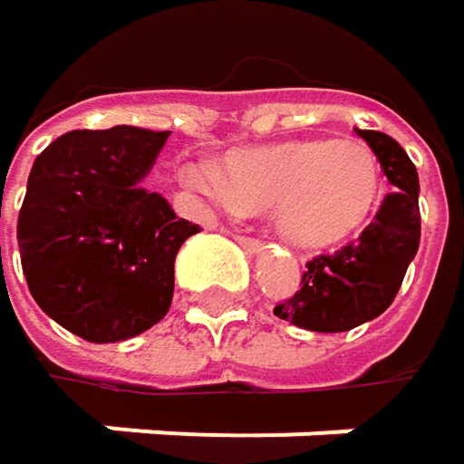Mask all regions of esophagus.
Returning <instances> with one entry per match:
<instances>
[{
  "instance_id": "esophagus-1",
  "label": "esophagus",
  "mask_w": 464,
  "mask_h": 464,
  "mask_svg": "<svg viewBox=\"0 0 464 464\" xmlns=\"http://www.w3.org/2000/svg\"><path fill=\"white\" fill-rule=\"evenodd\" d=\"M236 241H238L246 252H260V249H263V241H260V238H252V236H241V233H236Z\"/></svg>"
}]
</instances>
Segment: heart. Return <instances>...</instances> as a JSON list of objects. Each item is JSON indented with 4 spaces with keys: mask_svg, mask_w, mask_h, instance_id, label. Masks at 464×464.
<instances>
[{
    "mask_svg": "<svg viewBox=\"0 0 464 464\" xmlns=\"http://www.w3.org/2000/svg\"><path fill=\"white\" fill-rule=\"evenodd\" d=\"M185 179L238 212H271L276 231L306 249L352 241L384 201L382 163L360 140L304 137L233 150L223 174L196 163Z\"/></svg>",
    "mask_w": 464,
    "mask_h": 464,
    "instance_id": "heart-1",
    "label": "heart"
}]
</instances>
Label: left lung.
<instances>
[{
  "instance_id": "left-lung-1",
  "label": "left lung",
  "mask_w": 464,
  "mask_h": 464,
  "mask_svg": "<svg viewBox=\"0 0 464 464\" xmlns=\"http://www.w3.org/2000/svg\"><path fill=\"white\" fill-rule=\"evenodd\" d=\"M357 134L376 152L395 190L384 196L376 220L354 241L312 257L301 290L274 306L279 320L314 333H343L387 312L419 249L417 166L392 137L360 129Z\"/></svg>"
}]
</instances>
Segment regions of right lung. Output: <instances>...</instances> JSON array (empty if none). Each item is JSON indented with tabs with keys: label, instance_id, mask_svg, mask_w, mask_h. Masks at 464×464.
Wrapping results in <instances>:
<instances>
[{
	"label": "right lung",
	"instance_id": "right-lung-1",
	"mask_svg": "<svg viewBox=\"0 0 464 464\" xmlns=\"http://www.w3.org/2000/svg\"><path fill=\"white\" fill-rule=\"evenodd\" d=\"M171 131H69L37 155L18 215L29 293L91 343L134 338L174 295V257L198 226L141 188Z\"/></svg>",
	"mask_w": 464,
	"mask_h": 464
}]
</instances>
